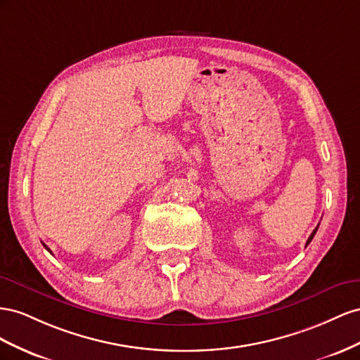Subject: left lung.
I'll use <instances>...</instances> for the list:
<instances>
[{
	"label": "left lung",
	"instance_id": "1",
	"mask_svg": "<svg viewBox=\"0 0 360 360\" xmlns=\"http://www.w3.org/2000/svg\"><path fill=\"white\" fill-rule=\"evenodd\" d=\"M318 226H320V224H318ZM318 226H316V228H315V229H314V232H312V233H311V237H309V238H307V241H306V245H307V244H309V243H311V241H312V238H314V237H315V233H316V229H318Z\"/></svg>",
	"mask_w": 360,
	"mask_h": 360
}]
</instances>
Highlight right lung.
<instances>
[{"label":"right lung","mask_w":360,"mask_h":360,"mask_svg":"<svg viewBox=\"0 0 360 360\" xmlns=\"http://www.w3.org/2000/svg\"><path fill=\"white\" fill-rule=\"evenodd\" d=\"M44 245H45V244H44ZM45 249H46V250H48V252H49V253H51V250H49V249H48V248H46V245H45Z\"/></svg>","instance_id":"obj_1"}]
</instances>
